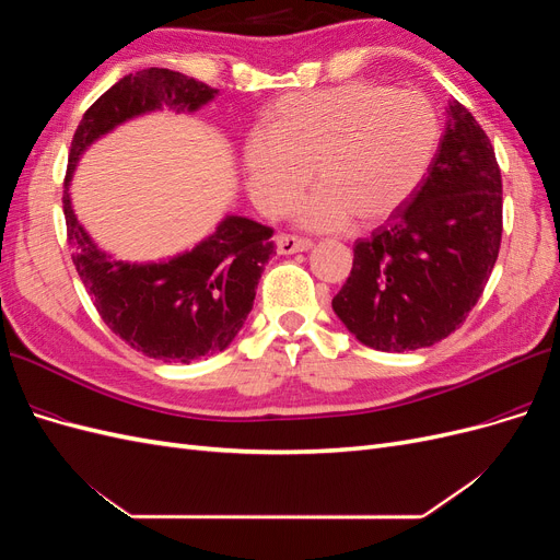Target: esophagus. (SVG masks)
Here are the masks:
<instances>
[{"label": "esophagus", "instance_id": "esophagus-1", "mask_svg": "<svg viewBox=\"0 0 560 560\" xmlns=\"http://www.w3.org/2000/svg\"><path fill=\"white\" fill-rule=\"evenodd\" d=\"M278 252L280 254H296V252H308L313 247V243L308 238H299V235H287L280 233L276 238Z\"/></svg>", "mask_w": 560, "mask_h": 560}]
</instances>
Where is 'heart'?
I'll use <instances>...</instances> for the list:
<instances>
[{"mask_svg": "<svg viewBox=\"0 0 560 560\" xmlns=\"http://www.w3.org/2000/svg\"><path fill=\"white\" fill-rule=\"evenodd\" d=\"M442 142L434 105L418 91L352 81L280 97L243 147L247 189L264 214L290 212L313 173L317 189L294 217L303 229L374 224L425 182Z\"/></svg>", "mask_w": 560, "mask_h": 560, "instance_id": "1", "label": "heart"}]
</instances>
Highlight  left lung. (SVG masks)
<instances>
[{
  "label": "left lung",
  "mask_w": 560,
  "mask_h": 560,
  "mask_svg": "<svg viewBox=\"0 0 560 560\" xmlns=\"http://www.w3.org/2000/svg\"><path fill=\"white\" fill-rule=\"evenodd\" d=\"M425 182L371 238L331 301L360 343L430 348L477 306L502 241V177L488 135L457 100Z\"/></svg>",
  "instance_id": "left-lung-1"
}]
</instances>
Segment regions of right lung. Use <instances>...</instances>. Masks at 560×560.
<instances>
[{
  "label": "right lung",
  "instance_id": "1",
  "mask_svg": "<svg viewBox=\"0 0 560 560\" xmlns=\"http://www.w3.org/2000/svg\"><path fill=\"white\" fill-rule=\"evenodd\" d=\"M217 89L182 72L149 67L118 79L83 114L67 159L62 210L77 273L105 325L147 358L189 364L222 352L243 329L264 266L273 257L268 226L226 214L191 249L161 261L114 259L74 214L70 184L79 159L107 132L151 112H198Z\"/></svg>",
  "mask_w": 560,
  "mask_h": 560
}]
</instances>
